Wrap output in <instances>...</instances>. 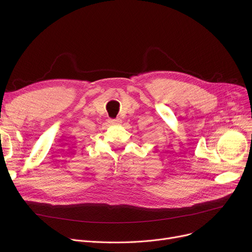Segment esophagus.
Masks as SVG:
<instances>
[{"instance_id": "34e87169", "label": "esophagus", "mask_w": 252, "mask_h": 252, "mask_svg": "<svg viewBox=\"0 0 252 252\" xmlns=\"http://www.w3.org/2000/svg\"><path fill=\"white\" fill-rule=\"evenodd\" d=\"M122 123L121 118H114V119H109V124L111 125H119Z\"/></svg>"}]
</instances>
